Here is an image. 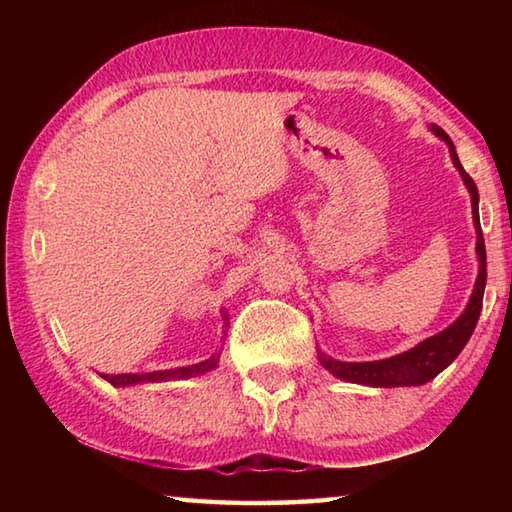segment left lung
I'll return each mask as SVG.
<instances>
[{"label":"left lung","mask_w":512,"mask_h":512,"mask_svg":"<svg viewBox=\"0 0 512 512\" xmlns=\"http://www.w3.org/2000/svg\"><path fill=\"white\" fill-rule=\"evenodd\" d=\"M431 128H433V133H436L438 137H443V140L449 144V155H452L456 169L461 171L465 185L472 194L474 223H476V230H479V239H476V253H479V264H481L479 277H476V284L472 291V298H470V302H467L465 311L454 325H449L445 332H440L436 336H431V339L418 343L409 352L397 354V357L384 359V361L345 363V361L329 359L323 352H318V361L339 379L354 381V384H366V386H420V384H427V381L436 377L440 370H445L449 363H452L458 354H461L465 343L470 341L476 323H479L481 307H483L485 277H488V273H485L483 232L479 225V189H476V183L472 180L470 173L463 169V164H461V160H458L456 149H454L452 140H449V135L440 126H431Z\"/></svg>","instance_id":"1"}]
</instances>
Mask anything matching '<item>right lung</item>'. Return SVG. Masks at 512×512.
Returning <instances> with one entry per match:
<instances>
[{"mask_svg": "<svg viewBox=\"0 0 512 512\" xmlns=\"http://www.w3.org/2000/svg\"><path fill=\"white\" fill-rule=\"evenodd\" d=\"M216 363H219V354L205 359L196 366H185V368H171V370H155V372H144V375H137V372H126V375H101L112 386H128V384H142V381H167V379H185L192 375H203L207 370H214Z\"/></svg>", "mask_w": 512, "mask_h": 512, "instance_id": "add662e5", "label": "right lung"}]
</instances>
